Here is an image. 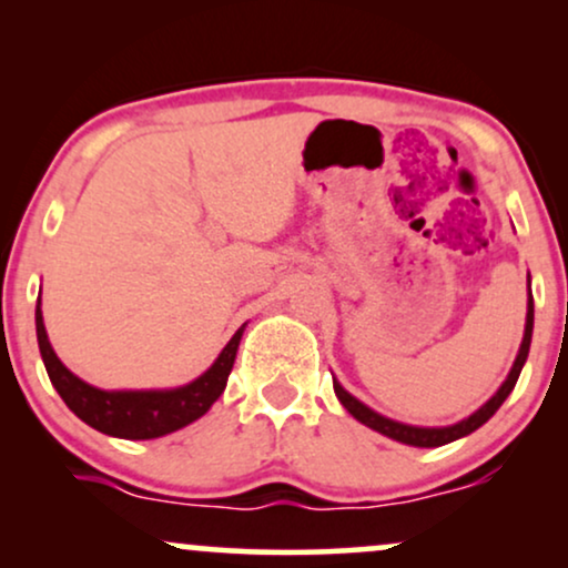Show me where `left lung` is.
I'll return each instance as SVG.
<instances>
[{
	"instance_id": "left-lung-1",
	"label": "left lung",
	"mask_w": 568,
	"mask_h": 568,
	"mask_svg": "<svg viewBox=\"0 0 568 568\" xmlns=\"http://www.w3.org/2000/svg\"><path fill=\"white\" fill-rule=\"evenodd\" d=\"M531 331H534V296H531V280H529V306H526V331H524V342H520L518 357H515L510 374H507V379L501 382V387L497 389V393H494L491 400H486L484 406L475 410V414L467 416V419L456 422V425H452V427H414V425H403V422L387 419V416L376 414L374 408H368L366 403L357 400L355 395H349L347 389H344L336 379H334V393H336L338 400H342V406L347 408L349 414L355 416L357 422H361V425L376 429V433L387 435V438H393L397 443H406V446H419V448L443 446V443H452L456 438H465V435L475 433V429H478L480 425H486V422L491 419L494 414H497V408L507 400V395L513 393L515 382H518V376H520V368H524L526 357H529Z\"/></svg>"
}]
</instances>
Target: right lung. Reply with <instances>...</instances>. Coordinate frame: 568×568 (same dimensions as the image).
<instances>
[{
  "mask_svg": "<svg viewBox=\"0 0 568 568\" xmlns=\"http://www.w3.org/2000/svg\"><path fill=\"white\" fill-rule=\"evenodd\" d=\"M245 328V325H243ZM243 328L230 338L221 355L216 357L205 374L194 382L175 389H98L93 384L82 382L58 361L50 347L48 331L42 323V310L37 302V342L42 352L44 368H48L50 382L63 397V403L74 410L77 416L98 433L114 435V438L128 440H152L162 435L175 433V429L192 425L224 393L226 379H230L234 355H237Z\"/></svg>",
  "mask_w": 568,
  "mask_h": 568,
  "instance_id": "add662e5",
  "label": "right lung"
}]
</instances>
